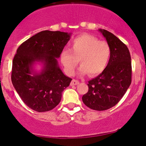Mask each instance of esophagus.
Listing matches in <instances>:
<instances>
[{"label":"esophagus","instance_id":"34e87169","mask_svg":"<svg viewBox=\"0 0 146 146\" xmlns=\"http://www.w3.org/2000/svg\"><path fill=\"white\" fill-rule=\"evenodd\" d=\"M80 83V82L78 80H74L73 79V80L71 81V82H70V85L71 86H74V85H77V84H78Z\"/></svg>","mask_w":146,"mask_h":146}]
</instances>
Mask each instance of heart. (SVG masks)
Returning a JSON list of instances; mask_svg holds the SVG:
<instances>
[{"mask_svg": "<svg viewBox=\"0 0 146 146\" xmlns=\"http://www.w3.org/2000/svg\"><path fill=\"white\" fill-rule=\"evenodd\" d=\"M111 48L106 41H99L90 35H82L70 44V50H64L60 54V62L66 73L74 74L78 63L80 73L96 76L107 68L111 59Z\"/></svg>", "mask_w": 146, "mask_h": 146, "instance_id": "1", "label": "heart"}]
</instances>
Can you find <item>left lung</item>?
Here are the masks:
<instances>
[{"mask_svg": "<svg viewBox=\"0 0 146 146\" xmlns=\"http://www.w3.org/2000/svg\"><path fill=\"white\" fill-rule=\"evenodd\" d=\"M99 31L111 48V59L106 69L89 81V91L82 98L91 110L104 111L115 106L131 84L132 62L125 44L106 30Z\"/></svg>", "mask_w": 146, "mask_h": 146, "instance_id": "left-lung-1", "label": "left lung"}]
</instances>
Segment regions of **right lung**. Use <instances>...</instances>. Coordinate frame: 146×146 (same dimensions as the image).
I'll use <instances>...</instances> for the list:
<instances>
[{"mask_svg": "<svg viewBox=\"0 0 146 146\" xmlns=\"http://www.w3.org/2000/svg\"><path fill=\"white\" fill-rule=\"evenodd\" d=\"M71 33L44 30L21 45L12 62V82L24 103L38 112L48 111L60 103L63 91L71 78L66 76L57 58L70 40ZM37 62L40 72L33 69Z\"/></svg>", "mask_w": 146, "mask_h": 146, "instance_id": "obj_1", "label": "right lung"}]
</instances>
